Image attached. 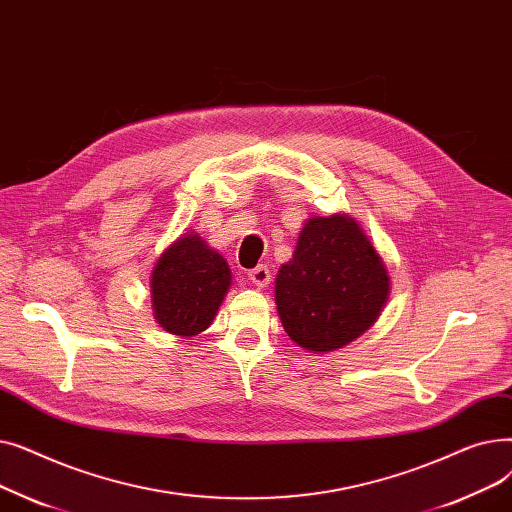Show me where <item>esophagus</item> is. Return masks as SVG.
Wrapping results in <instances>:
<instances>
[{
  "label": "esophagus",
  "mask_w": 512,
  "mask_h": 512,
  "mask_svg": "<svg viewBox=\"0 0 512 512\" xmlns=\"http://www.w3.org/2000/svg\"><path fill=\"white\" fill-rule=\"evenodd\" d=\"M249 280H251L257 288H265L267 284H270V280H272L270 267H267V265H257L255 270L249 272Z\"/></svg>",
  "instance_id": "34e87169"
}]
</instances>
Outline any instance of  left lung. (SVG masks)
<instances>
[{
  "label": "left lung",
  "instance_id": "8db88e82",
  "mask_svg": "<svg viewBox=\"0 0 512 512\" xmlns=\"http://www.w3.org/2000/svg\"><path fill=\"white\" fill-rule=\"evenodd\" d=\"M274 294L290 340L324 355L378 321L390 297V276L355 218L313 215L301 228L292 259L278 270Z\"/></svg>",
  "mask_w": 512,
  "mask_h": 512
}]
</instances>
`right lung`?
<instances>
[{"label":"right lung","mask_w":512,"mask_h":512,"mask_svg":"<svg viewBox=\"0 0 512 512\" xmlns=\"http://www.w3.org/2000/svg\"><path fill=\"white\" fill-rule=\"evenodd\" d=\"M149 284L157 324L178 338H193L218 315L232 272L197 232H186L157 257Z\"/></svg>","instance_id":"right-lung-1"}]
</instances>
